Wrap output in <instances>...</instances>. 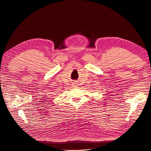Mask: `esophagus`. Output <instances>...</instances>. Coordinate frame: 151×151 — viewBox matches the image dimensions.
I'll return each mask as SVG.
<instances>
[{"mask_svg": "<svg viewBox=\"0 0 151 151\" xmlns=\"http://www.w3.org/2000/svg\"><path fill=\"white\" fill-rule=\"evenodd\" d=\"M72 85V86H73V87H75V88H76L77 86V83H73Z\"/></svg>", "mask_w": 151, "mask_h": 151, "instance_id": "esophagus-1", "label": "esophagus"}]
</instances>
